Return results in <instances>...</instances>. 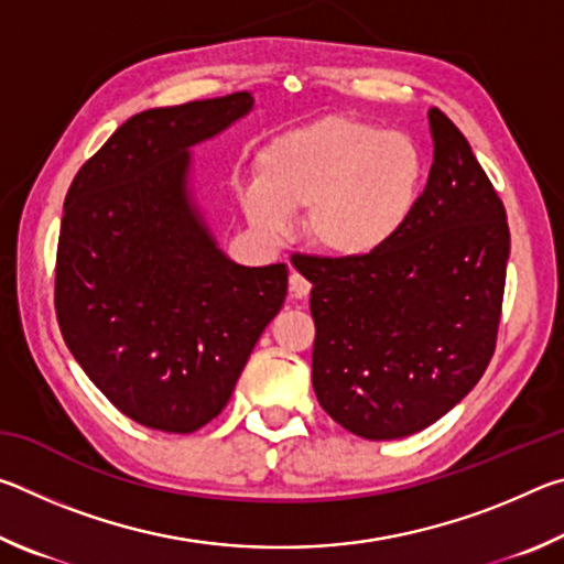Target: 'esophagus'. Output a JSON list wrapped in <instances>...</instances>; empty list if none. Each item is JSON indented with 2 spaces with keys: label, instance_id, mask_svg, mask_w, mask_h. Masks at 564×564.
Segmentation results:
<instances>
[{
  "label": "esophagus",
  "instance_id": "obj_1",
  "mask_svg": "<svg viewBox=\"0 0 564 564\" xmlns=\"http://www.w3.org/2000/svg\"><path fill=\"white\" fill-rule=\"evenodd\" d=\"M289 291H291L293 299H308L311 283L305 281L299 271H293L291 279H289Z\"/></svg>",
  "mask_w": 564,
  "mask_h": 564
}]
</instances>
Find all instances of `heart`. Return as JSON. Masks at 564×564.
I'll return each mask as SVG.
<instances>
[{
	"label": "heart",
	"mask_w": 564,
	"mask_h": 564,
	"mask_svg": "<svg viewBox=\"0 0 564 564\" xmlns=\"http://www.w3.org/2000/svg\"><path fill=\"white\" fill-rule=\"evenodd\" d=\"M423 184L425 156L415 139L330 113L263 147L241 204L269 236L283 234L291 212L305 208L303 231L313 246L333 259L362 261L405 231Z\"/></svg>",
	"instance_id": "obj_1"
}]
</instances>
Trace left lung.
<instances>
[{
  "label": "left lung",
  "instance_id": "8db88e82",
  "mask_svg": "<svg viewBox=\"0 0 564 564\" xmlns=\"http://www.w3.org/2000/svg\"><path fill=\"white\" fill-rule=\"evenodd\" d=\"M433 166L405 231L362 261L305 259L313 390L352 435L398 441L470 393L495 352L510 259L500 196L460 129L427 111Z\"/></svg>",
  "mask_w": 564,
  "mask_h": 564
}]
</instances>
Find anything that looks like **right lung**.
Wrapping results in <instances>:
<instances>
[{
  "instance_id": "right-lung-1",
  "label": "right lung",
  "mask_w": 564,
  "mask_h": 564,
  "mask_svg": "<svg viewBox=\"0 0 564 564\" xmlns=\"http://www.w3.org/2000/svg\"><path fill=\"white\" fill-rule=\"evenodd\" d=\"M253 109L251 91L141 111L74 176L56 248V318L84 373L137 423L194 433L231 398L281 311L289 265L228 259L191 149Z\"/></svg>"
}]
</instances>
